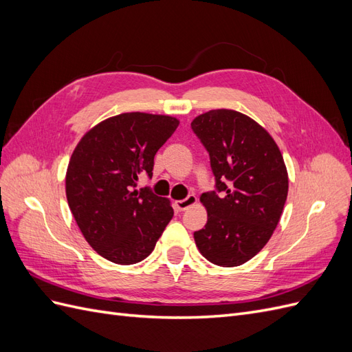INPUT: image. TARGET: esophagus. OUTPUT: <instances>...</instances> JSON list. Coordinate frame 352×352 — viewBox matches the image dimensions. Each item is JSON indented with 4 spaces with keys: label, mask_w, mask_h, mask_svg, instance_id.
Returning <instances> with one entry per match:
<instances>
[{
    "label": "esophagus",
    "mask_w": 352,
    "mask_h": 352,
    "mask_svg": "<svg viewBox=\"0 0 352 352\" xmlns=\"http://www.w3.org/2000/svg\"><path fill=\"white\" fill-rule=\"evenodd\" d=\"M197 204V197L195 195H188L185 199H180V201H176V208L179 211H185L188 210L190 206Z\"/></svg>",
    "instance_id": "1"
}]
</instances>
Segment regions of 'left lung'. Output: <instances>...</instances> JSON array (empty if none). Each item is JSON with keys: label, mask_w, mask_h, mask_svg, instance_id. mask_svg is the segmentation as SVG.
I'll use <instances>...</instances> for the list:
<instances>
[{"label": "left lung", "mask_w": 352, "mask_h": 352, "mask_svg": "<svg viewBox=\"0 0 352 352\" xmlns=\"http://www.w3.org/2000/svg\"><path fill=\"white\" fill-rule=\"evenodd\" d=\"M190 127L216 180V190L201 195L208 219L194 239L212 264L236 267L257 255L278 226L287 197L283 157L264 127L235 110L207 111Z\"/></svg>", "instance_id": "1"}]
</instances>
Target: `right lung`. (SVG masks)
I'll list each match as a JSON object with an SVG mask.
<instances>
[{
    "mask_svg": "<svg viewBox=\"0 0 352 352\" xmlns=\"http://www.w3.org/2000/svg\"><path fill=\"white\" fill-rule=\"evenodd\" d=\"M170 116L123 113L101 122L74 148L66 173V195L85 239L101 257L135 264L150 255L173 217L170 201L138 177L151 179L154 155L173 135Z\"/></svg>",
    "mask_w": 352,
    "mask_h": 352,
    "instance_id": "1",
    "label": "right lung"
}]
</instances>
